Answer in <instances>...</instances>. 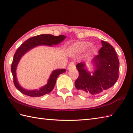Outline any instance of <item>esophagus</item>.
<instances>
[{
	"label": "esophagus",
	"instance_id": "esophagus-1",
	"mask_svg": "<svg viewBox=\"0 0 133 133\" xmlns=\"http://www.w3.org/2000/svg\"><path fill=\"white\" fill-rule=\"evenodd\" d=\"M75 66L74 64V62H70V63L69 64L68 66V69H75Z\"/></svg>",
	"mask_w": 133,
	"mask_h": 133
}]
</instances>
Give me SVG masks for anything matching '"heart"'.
Masks as SVG:
<instances>
[{
    "instance_id": "b5f03b06",
    "label": "heart",
    "mask_w": 133,
    "mask_h": 133,
    "mask_svg": "<svg viewBox=\"0 0 133 133\" xmlns=\"http://www.w3.org/2000/svg\"><path fill=\"white\" fill-rule=\"evenodd\" d=\"M91 46V43L89 42H78L71 45L70 47V50L75 54H80L86 52ZM90 52L92 55H95L97 53V49L95 47H92Z\"/></svg>"
}]
</instances>
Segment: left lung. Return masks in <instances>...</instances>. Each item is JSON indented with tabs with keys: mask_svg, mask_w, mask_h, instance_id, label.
<instances>
[{
	"mask_svg": "<svg viewBox=\"0 0 133 133\" xmlns=\"http://www.w3.org/2000/svg\"><path fill=\"white\" fill-rule=\"evenodd\" d=\"M101 42L102 47L99 55L91 61L94 70L92 74L83 62L76 66L79 74L75 86L84 96L102 94L113 86L119 77V62L116 51L109 43L103 41Z\"/></svg>",
	"mask_w": 133,
	"mask_h": 133,
	"instance_id": "left-lung-1",
	"label": "left lung"
}]
</instances>
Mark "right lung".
Here are the masks:
<instances>
[{
  "mask_svg": "<svg viewBox=\"0 0 133 133\" xmlns=\"http://www.w3.org/2000/svg\"><path fill=\"white\" fill-rule=\"evenodd\" d=\"M66 38V36L60 35L59 36H54L50 34H42L31 38L25 41L23 44L17 49L14 56L11 70L13 76L14 83L16 88L23 94L30 97H41L45 94H49L53 90L55 85L56 79L58 76L66 71L65 69L55 70L51 72L50 78L48 79L47 83L41 87L39 90H27L22 87L18 83L16 77V68L19 62L25 54L33 48L39 46H53V45H57L63 41Z\"/></svg>",
  "mask_w": 133,
  "mask_h": 133,
  "instance_id": "1",
  "label": "right lung"
}]
</instances>
